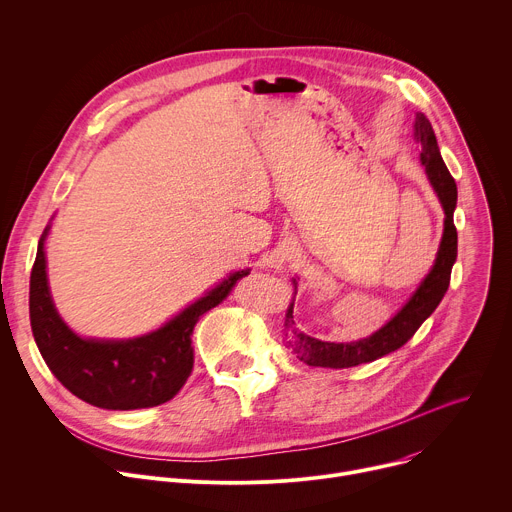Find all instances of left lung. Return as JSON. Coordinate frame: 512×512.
<instances>
[{
    "label": "left lung",
    "mask_w": 512,
    "mask_h": 512,
    "mask_svg": "<svg viewBox=\"0 0 512 512\" xmlns=\"http://www.w3.org/2000/svg\"><path fill=\"white\" fill-rule=\"evenodd\" d=\"M414 137L422 145L420 163L428 175L430 185L434 187L442 210H444V232L440 240V248L436 254V260L426 274V278L420 282L416 292L407 298V302L397 311V315L387 321L379 331L371 333L369 337H363L359 341L351 343H329L315 339L311 335H304L294 327V296H296V278H292L294 292L292 300L284 315V335L286 345L292 349V353L306 365L311 367H331V369H345L355 367L361 363H371L383 355H389L397 351L401 345H405L414 337V333L420 329V325L436 311V306L444 298L448 286H450V274L452 266L456 262L458 254V234L454 226V210L458 189L456 181L450 175L434 135V129L424 113H416L414 123Z\"/></svg>",
    "instance_id": "left-lung-1"
}]
</instances>
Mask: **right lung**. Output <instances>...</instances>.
<instances>
[{
	"mask_svg": "<svg viewBox=\"0 0 512 512\" xmlns=\"http://www.w3.org/2000/svg\"><path fill=\"white\" fill-rule=\"evenodd\" d=\"M52 220L38 242L30 276V323L48 369L70 393L102 410H143L169 401L193 369L197 319L218 306L250 268L232 272L151 333L133 339L80 337L58 315L48 286L46 238Z\"/></svg>",
	"mask_w": 512,
	"mask_h": 512,
	"instance_id": "1",
	"label": "right lung"
}]
</instances>
